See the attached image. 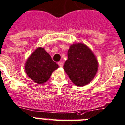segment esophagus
Returning a JSON list of instances; mask_svg holds the SVG:
<instances>
[{
    "label": "esophagus",
    "mask_w": 125,
    "mask_h": 125,
    "mask_svg": "<svg viewBox=\"0 0 125 125\" xmlns=\"http://www.w3.org/2000/svg\"><path fill=\"white\" fill-rule=\"evenodd\" d=\"M58 64H59V66L60 67H62V66H63V63H62V62H58Z\"/></svg>",
    "instance_id": "obj_1"
}]
</instances>
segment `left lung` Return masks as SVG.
<instances>
[{"label":"left lung","instance_id":"1","mask_svg":"<svg viewBox=\"0 0 125 125\" xmlns=\"http://www.w3.org/2000/svg\"><path fill=\"white\" fill-rule=\"evenodd\" d=\"M64 69L76 85L85 86L95 76L98 61L91 50L83 43L73 44L68 51Z\"/></svg>","mask_w":125,"mask_h":125}]
</instances>
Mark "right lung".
Masks as SVG:
<instances>
[{"mask_svg": "<svg viewBox=\"0 0 125 125\" xmlns=\"http://www.w3.org/2000/svg\"><path fill=\"white\" fill-rule=\"evenodd\" d=\"M59 66L42 47H38L30 56L25 64L27 76L34 82L43 84Z\"/></svg>", "mask_w": 125, "mask_h": 125, "instance_id": "obj_1", "label": "right lung"}]
</instances>
